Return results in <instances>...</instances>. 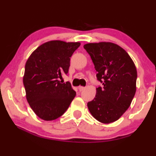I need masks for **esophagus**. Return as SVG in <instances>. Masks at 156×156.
I'll return each instance as SVG.
<instances>
[{
    "instance_id": "obj_1",
    "label": "esophagus",
    "mask_w": 156,
    "mask_h": 156,
    "mask_svg": "<svg viewBox=\"0 0 156 156\" xmlns=\"http://www.w3.org/2000/svg\"><path fill=\"white\" fill-rule=\"evenodd\" d=\"M78 89H79L80 91H82L83 90L85 89V87H83V86H78Z\"/></svg>"
}]
</instances>
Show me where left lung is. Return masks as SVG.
Segmentation results:
<instances>
[{
	"label": "left lung",
	"mask_w": 156,
	"mask_h": 156,
	"mask_svg": "<svg viewBox=\"0 0 156 156\" xmlns=\"http://www.w3.org/2000/svg\"><path fill=\"white\" fill-rule=\"evenodd\" d=\"M102 83L96 96L87 103L94 119L103 123L116 121L129 108L136 93L137 72L126 51L111 42L89 43L83 46Z\"/></svg>",
	"instance_id": "1"
}]
</instances>
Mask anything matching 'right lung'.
I'll return each mask as SVG.
<instances>
[{
	"label": "right lung",
	"mask_w": 156,
	"mask_h": 156,
	"mask_svg": "<svg viewBox=\"0 0 156 156\" xmlns=\"http://www.w3.org/2000/svg\"><path fill=\"white\" fill-rule=\"evenodd\" d=\"M79 42L50 41L39 46L25 64L23 83L26 98L37 116L53 121L62 115L76 97L70 82L59 80L68 73Z\"/></svg>",
	"instance_id": "obj_1"
}]
</instances>
